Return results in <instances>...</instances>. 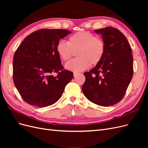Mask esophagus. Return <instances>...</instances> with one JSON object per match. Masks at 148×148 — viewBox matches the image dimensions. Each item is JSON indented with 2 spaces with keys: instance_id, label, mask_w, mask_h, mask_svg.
<instances>
[{
  "instance_id": "obj_1",
  "label": "esophagus",
  "mask_w": 148,
  "mask_h": 148,
  "mask_svg": "<svg viewBox=\"0 0 148 148\" xmlns=\"http://www.w3.org/2000/svg\"><path fill=\"white\" fill-rule=\"evenodd\" d=\"M79 75V73H77V72H74L73 73V77H77V75Z\"/></svg>"
}]
</instances>
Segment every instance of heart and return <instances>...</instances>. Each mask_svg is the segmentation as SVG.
Instances as JSON below:
<instances>
[{"mask_svg": "<svg viewBox=\"0 0 148 148\" xmlns=\"http://www.w3.org/2000/svg\"><path fill=\"white\" fill-rule=\"evenodd\" d=\"M77 51L78 58L69 62L65 66L69 70L79 72L89 69L91 65L99 63L105 52V44L90 32L79 31L70 36L68 43L60 41L56 47L58 56L64 62L69 60Z\"/></svg>", "mask_w": 148, "mask_h": 148, "instance_id": "b5f03b06", "label": "heart"}]
</instances>
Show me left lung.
Masks as SVG:
<instances>
[{
    "label": "left lung",
    "mask_w": 148,
    "mask_h": 148,
    "mask_svg": "<svg viewBox=\"0 0 148 148\" xmlns=\"http://www.w3.org/2000/svg\"><path fill=\"white\" fill-rule=\"evenodd\" d=\"M105 44L102 60L84 73L82 91L87 99L101 106H112L123 97L133 74L132 49L120 31L112 27L95 29Z\"/></svg>",
    "instance_id": "8db88e82"
}]
</instances>
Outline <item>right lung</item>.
I'll return each mask as SVG.
<instances>
[{
  "mask_svg": "<svg viewBox=\"0 0 148 148\" xmlns=\"http://www.w3.org/2000/svg\"><path fill=\"white\" fill-rule=\"evenodd\" d=\"M67 29H42L28 35L13 57V79L23 99L38 107L52 105L62 95L73 73L64 70L56 51ZM53 73H57L53 76Z\"/></svg>",
  "mask_w": 148,
  "mask_h": 148,
  "instance_id": "add662e5",
  "label": "right lung"
}]
</instances>
